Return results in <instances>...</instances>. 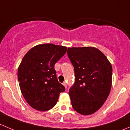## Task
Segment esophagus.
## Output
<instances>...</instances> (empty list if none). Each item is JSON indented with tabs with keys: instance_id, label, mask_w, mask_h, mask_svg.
<instances>
[{
	"instance_id": "1",
	"label": "esophagus",
	"mask_w": 130,
	"mask_h": 130,
	"mask_svg": "<svg viewBox=\"0 0 130 130\" xmlns=\"http://www.w3.org/2000/svg\"><path fill=\"white\" fill-rule=\"evenodd\" d=\"M63 85H64V87H65V88H67V84H66V83L64 82V83H63Z\"/></svg>"
}]
</instances>
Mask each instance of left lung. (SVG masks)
<instances>
[{
    "instance_id": "left-lung-1",
    "label": "left lung",
    "mask_w": 130,
    "mask_h": 130,
    "mask_svg": "<svg viewBox=\"0 0 130 130\" xmlns=\"http://www.w3.org/2000/svg\"><path fill=\"white\" fill-rule=\"evenodd\" d=\"M67 53L74 69L75 82L69 91L72 106L81 115L93 114L109 96L111 64L103 53L93 47H69Z\"/></svg>"
}]
</instances>
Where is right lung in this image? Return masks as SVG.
<instances>
[{
  "label": "right lung",
  "mask_w": 130,
  "mask_h": 130,
  "mask_svg": "<svg viewBox=\"0 0 130 130\" xmlns=\"http://www.w3.org/2000/svg\"><path fill=\"white\" fill-rule=\"evenodd\" d=\"M62 45L44 44L30 49L19 66L17 76L25 101L38 111L53 108L65 87L59 83L54 64L66 53Z\"/></svg>",
  "instance_id": "obj_1"
}]
</instances>
